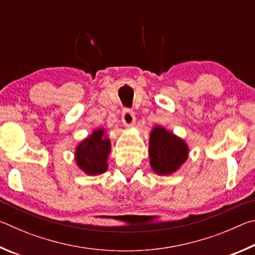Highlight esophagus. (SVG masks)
Masks as SVG:
<instances>
[{
    "label": "esophagus",
    "mask_w": 255,
    "mask_h": 255,
    "mask_svg": "<svg viewBox=\"0 0 255 255\" xmlns=\"http://www.w3.org/2000/svg\"><path fill=\"white\" fill-rule=\"evenodd\" d=\"M122 122L127 127H132L135 122V116L133 111L130 109H124L122 112Z\"/></svg>",
    "instance_id": "34e87169"
}]
</instances>
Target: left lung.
Here are the masks:
<instances>
[{
    "mask_svg": "<svg viewBox=\"0 0 255 255\" xmlns=\"http://www.w3.org/2000/svg\"><path fill=\"white\" fill-rule=\"evenodd\" d=\"M150 164L158 175H170L188 158V146L184 140L162 127H155L149 140Z\"/></svg>",
    "mask_w": 255,
    "mask_h": 255,
    "instance_id": "obj_1",
    "label": "left lung"
}]
</instances>
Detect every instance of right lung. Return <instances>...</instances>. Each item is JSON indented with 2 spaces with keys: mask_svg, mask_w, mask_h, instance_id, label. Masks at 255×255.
Instances as JSON below:
<instances>
[{
  "mask_svg": "<svg viewBox=\"0 0 255 255\" xmlns=\"http://www.w3.org/2000/svg\"><path fill=\"white\" fill-rule=\"evenodd\" d=\"M111 152V142L104 130H96L76 149V162L82 170L91 176L101 175L107 170V155Z\"/></svg>",
  "mask_w": 255,
  "mask_h": 255,
  "instance_id": "1",
  "label": "right lung"
}]
</instances>
